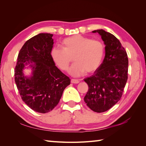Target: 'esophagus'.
I'll list each match as a JSON object with an SVG mask.
<instances>
[{"label":"esophagus","mask_w":146,"mask_h":146,"mask_svg":"<svg viewBox=\"0 0 146 146\" xmlns=\"http://www.w3.org/2000/svg\"><path fill=\"white\" fill-rule=\"evenodd\" d=\"M80 82L78 80H76V79H71V83H75V84H77V83H78Z\"/></svg>","instance_id":"34e87169"}]
</instances>
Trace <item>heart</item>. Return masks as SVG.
<instances>
[{
	"instance_id": "obj_1",
	"label": "heart",
	"mask_w": 146,
	"mask_h": 146,
	"mask_svg": "<svg viewBox=\"0 0 146 146\" xmlns=\"http://www.w3.org/2000/svg\"><path fill=\"white\" fill-rule=\"evenodd\" d=\"M63 48H52L51 56L55 64L67 71L73 56L75 61L70 70L73 76L78 77L86 73H92L100 67L105 54L104 43L81 35H74L61 42Z\"/></svg>"
}]
</instances>
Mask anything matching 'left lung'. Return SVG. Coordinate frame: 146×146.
<instances>
[{"label":"left lung","mask_w":146,"mask_h":146,"mask_svg":"<svg viewBox=\"0 0 146 146\" xmlns=\"http://www.w3.org/2000/svg\"><path fill=\"white\" fill-rule=\"evenodd\" d=\"M105 45L104 60L94 75L84 79L88 90L84 97L86 105L95 112L109 110L122 97L128 78V58L119 40L103 29L95 30Z\"/></svg>","instance_id":"left-lung-1"}]
</instances>
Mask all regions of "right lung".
<instances>
[{"label":"right lung","mask_w":146,"mask_h":146,"mask_svg":"<svg viewBox=\"0 0 146 146\" xmlns=\"http://www.w3.org/2000/svg\"><path fill=\"white\" fill-rule=\"evenodd\" d=\"M52 36L40 33L27 40L19 52L14 70L15 82L22 100L34 111L42 113L49 112L56 106L64 90L70 84L69 77L55 66L51 58ZM27 64L30 65L26 67ZM28 67L32 70L29 77L23 73Z\"/></svg>","instance_id":"obj_1"}]
</instances>
